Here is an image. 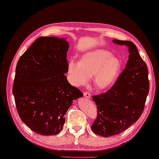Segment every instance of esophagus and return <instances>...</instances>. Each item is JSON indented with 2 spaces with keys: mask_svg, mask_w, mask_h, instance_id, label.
Wrapping results in <instances>:
<instances>
[{
  "mask_svg": "<svg viewBox=\"0 0 159 159\" xmlns=\"http://www.w3.org/2000/svg\"><path fill=\"white\" fill-rule=\"evenodd\" d=\"M84 96L85 97H87V98H89V97H90V93L88 91H85L84 92Z\"/></svg>",
  "mask_w": 159,
  "mask_h": 159,
  "instance_id": "34e87169",
  "label": "esophagus"
}]
</instances>
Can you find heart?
<instances>
[{
    "mask_svg": "<svg viewBox=\"0 0 159 159\" xmlns=\"http://www.w3.org/2000/svg\"><path fill=\"white\" fill-rule=\"evenodd\" d=\"M121 68V60L109 51L94 50L85 53L80 62L70 61L67 74L70 82L75 87L85 84L93 75L94 86L104 89L116 81Z\"/></svg>",
    "mask_w": 159,
    "mask_h": 159,
    "instance_id": "heart-1",
    "label": "heart"
}]
</instances>
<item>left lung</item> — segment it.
<instances>
[{"mask_svg":"<svg viewBox=\"0 0 159 159\" xmlns=\"http://www.w3.org/2000/svg\"><path fill=\"white\" fill-rule=\"evenodd\" d=\"M113 42L128 46L129 57L113 86L104 93L92 97L98 111L91 129L104 137L117 135L138 120L149 91L147 65L136 46L131 41Z\"/></svg>","mask_w":159,"mask_h":159,"instance_id":"obj_1","label":"left lung"}]
</instances>
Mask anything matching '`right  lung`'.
Listing matches in <instances>:
<instances>
[{
  "mask_svg": "<svg viewBox=\"0 0 159 159\" xmlns=\"http://www.w3.org/2000/svg\"><path fill=\"white\" fill-rule=\"evenodd\" d=\"M68 43L56 37H40L18 61L13 87L21 120L40 135L62 130L66 112L73 100L83 96L68 82Z\"/></svg>",
  "mask_w": 159,
  "mask_h": 159,
  "instance_id": "1",
  "label": "right lung"
}]
</instances>
